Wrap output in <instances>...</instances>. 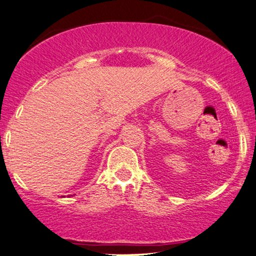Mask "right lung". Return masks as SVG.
<instances>
[{"instance_id": "add662e5", "label": "right lung", "mask_w": 256, "mask_h": 256, "mask_svg": "<svg viewBox=\"0 0 256 256\" xmlns=\"http://www.w3.org/2000/svg\"><path fill=\"white\" fill-rule=\"evenodd\" d=\"M62 198H63V196H62Z\"/></svg>"}]
</instances>
